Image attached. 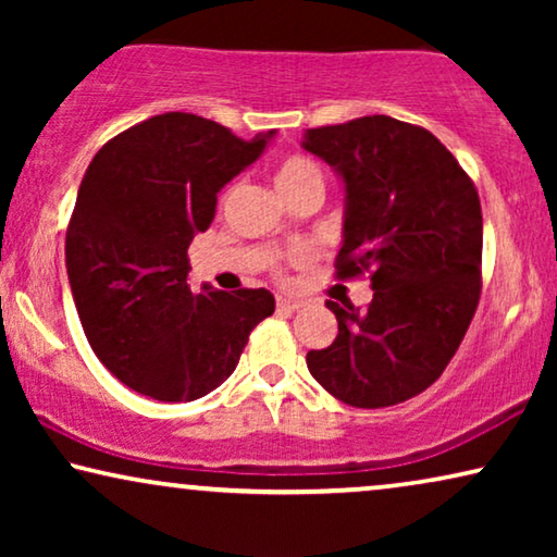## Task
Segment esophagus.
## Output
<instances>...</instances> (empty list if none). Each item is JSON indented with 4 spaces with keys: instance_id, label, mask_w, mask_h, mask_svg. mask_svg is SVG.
Here are the masks:
<instances>
[{
    "instance_id": "obj_1",
    "label": "esophagus",
    "mask_w": 557,
    "mask_h": 557,
    "mask_svg": "<svg viewBox=\"0 0 557 557\" xmlns=\"http://www.w3.org/2000/svg\"><path fill=\"white\" fill-rule=\"evenodd\" d=\"M276 307H278L281 311H296V309L304 307V301H301V299H294V296H278Z\"/></svg>"
}]
</instances>
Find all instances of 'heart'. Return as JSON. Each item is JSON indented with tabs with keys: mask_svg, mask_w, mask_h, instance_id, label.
I'll return each instance as SVG.
<instances>
[{
	"mask_svg": "<svg viewBox=\"0 0 557 557\" xmlns=\"http://www.w3.org/2000/svg\"><path fill=\"white\" fill-rule=\"evenodd\" d=\"M273 180L284 197L304 193V189H324L322 166L307 154H288L281 159Z\"/></svg>",
	"mask_w": 557,
	"mask_h": 557,
	"instance_id": "obj_1",
	"label": "heart"
}]
</instances>
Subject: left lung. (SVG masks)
<instances>
[{
	"instance_id": "1",
	"label": "left lung",
	"mask_w": 557,
	"mask_h": 557,
	"mask_svg": "<svg viewBox=\"0 0 557 557\" xmlns=\"http://www.w3.org/2000/svg\"><path fill=\"white\" fill-rule=\"evenodd\" d=\"M304 149L345 182L337 278L368 273V309L326 301L339 324L307 368L334 398L387 408L436 383L482 294V205L456 157L391 116L309 128Z\"/></svg>"
}]
</instances>
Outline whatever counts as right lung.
Segmentation results:
<instances>
[{"label":"right lung","mask_w":557,"mask_h":557,"mask_svg":"<svg viewBox=\"0 0 557 557\" xmlns=\"http://www.w3.org/2000/svg\"><path fill=\"white\" fill-rule=\"evenodd\" d=\"M273 136L243 141L195 113H162L106 141L81 182L65 265L83 332L113 377L164 403L223 385L250 332L273 314L265 288L193 294L187 248L218 193Z\"/></svg>","instance_id":"add662e5"}]
</instances>
